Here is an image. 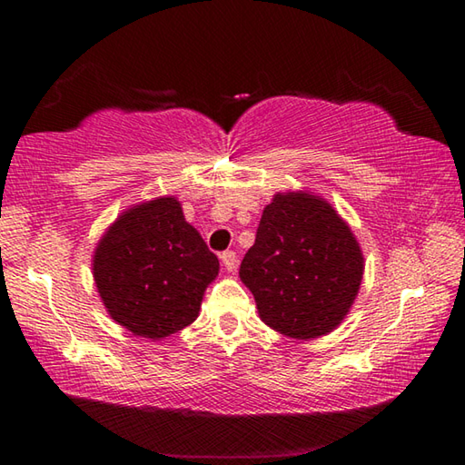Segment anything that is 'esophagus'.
I'll use <instances>...</instances> for the list:
<instances>
[{
	"label": "esophagus",
	"instance_id": "obj_1",
	"mask_svg": "<svg viewBox=\"0 0 465 465\" xmlns=\"http://www.w3.org/2000/svg\"><path fill=\"white\" fill-rule=\"evenodd\" d=\"M222 262L225 266V271L232 272L235 269V262H238V256H235V252L227 250V252H223V254H222Z\"/></svg>",
	"mask_w": 465,
	"mask_h": 465
}]
</instances>
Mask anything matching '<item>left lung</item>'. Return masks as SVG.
Instances as JSON below:
<instances>
[{
    "label": "left lung",
    "mask_w": 465,
    "mask_h": 465,
    "mask_svg": "<svg viewBox=\"0 0 465 465\" xmlns=\"http://www.w3.org/2000/svg\"><path fill=\"white\" fill-rule=\"evenodd\" d=\"M365 258L349 223L310 191L277 193L240 264L266 326L297 341L320 338L351 312Z\"/></svg>",
    "instance_id": "8db88e82"
}]
</instances>
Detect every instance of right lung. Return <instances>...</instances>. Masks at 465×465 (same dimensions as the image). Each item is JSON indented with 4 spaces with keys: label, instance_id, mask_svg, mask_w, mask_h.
I'll use <instances>...</instances> for the list:
<instances>
[{
    "label": "right lung",
    "instance_id": "1",
    "mask_svg": "<svg viewBox=\"0 0 465 465\" xmlns=\"http://www.w3.org/2000/svg\"><path fill=\"white\" fill-rule=\"evenodd\" d=\"M92 272L108 316L129 332L162 341L199 318L219 261L186 222L176 196L131 204L102 233Z\"/></svg>",
    "mask_w": 465,
    "mask_h": 465
}]
</instances>
